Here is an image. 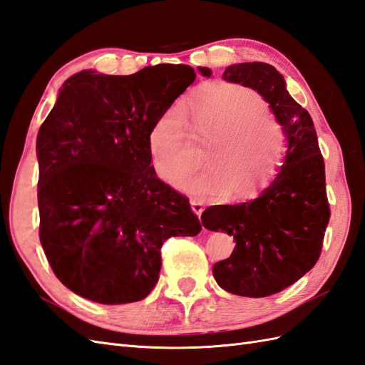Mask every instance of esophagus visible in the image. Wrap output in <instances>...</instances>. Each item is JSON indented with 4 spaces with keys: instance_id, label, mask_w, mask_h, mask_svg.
Returning <instances> with one entry per match:
<instances>
[{
    "instance_id": "34e87169",
    "label": "esophagus",
    "mask_w": 365,
    "mask_h": 365,
    "mask_svg": "<svg viewBox=\"0 0 365 365\" xmlns=\"http://www.w3.org/2000/svg\"><path fill=\"white\" fill-rule=\"evenodd\" d=\"M191 210L194 211V214H197V216L200 217L202 212H203V203L200 200H191Z\"/></svg>"
}]
</instances>
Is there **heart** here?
Here are the masks:
<instances>
[{"label": "heart", "mask_w": 365, "mask_h": 365, "mask_svg": "<svg viewBox=\"0 0 365 365\" xmlns=\"http://www.w3.org/2000/svg\"><path fill=\"white\" fill-rule=\"evenodd\" d=\"M267 115V103L255 91L227 83L199 88L182 110L168 108L149 128L148 151L157 175L199 197H256L274 180L287 153L282 126ZM186 123L212 142L204 156L210 168L194 178Z\"/></svg>", "instance_id": "obj_1"}]
</instances>
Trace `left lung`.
Wrapping results in <instances>:
<instances>
[{
    "mask_svg": "<svg viewBox=\"0 0 365 365\" xmlns=\"http://www.w3.org/2000/svg\"><path fill=\"white\" fill-rule=\"evenodd\" d=\"M197 69L211 77L210 68ZM223 80L257 91L287 137L282 166L259 197L214 205L202 214L205 228L236 240L231 256L212 267L219 287L237 296L265 297L294 284L321 256L330 220L325 165L310 114L289 96L274 66L262 61L231 64Z\"/></svg>",
    "mask_w": 365,
    "mask_h": 365,
    "instance_id": "obj_1",
    "label": "left lung"
}]
</instances>
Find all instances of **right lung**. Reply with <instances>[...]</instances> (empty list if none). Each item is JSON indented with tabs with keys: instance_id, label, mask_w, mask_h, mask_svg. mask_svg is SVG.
<instances>
[{
	"instance_id": "1",
	"label": "right lung",
	"mask_w": 365,
	"mask_h": 365,
	"mask_svg": "<svg viewBox=\"0 0 365 365\" xmlns=\"http://www.w3.org/2000/svg\"><path fill=\"white\" fill-rule=\"evenodd\" d=\"M195 80L186 64L133 76L81 71L63 83L36 135L40 242L60 282L108 305L153 292L160 250L202 225L185 195L158 179L146 137Z\"/></svg>"
}]
</instances>
